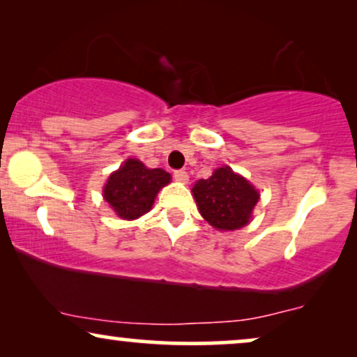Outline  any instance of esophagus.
Returning a JSON list of instances; mask_svg holds the SVG:
<instances>
[{
  "instance_id": "obj_1",
  "label": "esophagus",
  "mask_w": 357,
  "mask_h": 357,
  "mask_svg": "<svg viewBox=\"0 0 357 357\" xmlns=\"http://www.w3.org/2000/svg\"><path fill=\"white\" fill-rule=\"evenodd\" d=\"M174 179L179 183H188L189 174L184 169H178V171H174Z\"/></svg>"
}]
</instances>
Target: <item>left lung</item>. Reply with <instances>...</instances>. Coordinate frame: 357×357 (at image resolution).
Here are the masks:
<instances>
[{"instance_id": "left-lung-1", "label": "left lung", "mask_w": 357, "mask_h": 357, "mask_svg": "<svg viewBox=\"0 0 357 357\" xmlns=\"http://www.w3.org/2000/svg\"><path fill=\"white\" fill-rule=\"evenodd\" d=\"M201 215L217 230H238L251 220L259 192L243 176L223 166L192 188Z\"/></svg>"}]
</instances>
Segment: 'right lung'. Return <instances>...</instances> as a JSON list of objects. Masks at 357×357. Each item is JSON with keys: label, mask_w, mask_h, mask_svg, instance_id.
<instances>
[{"label": "right lung", "mask_w": 357, "mask_h": 357, "mask_svg": "<svg viewBox=\"0 0 357 357\" xmlns=\"http://www.w3.org/2000/svg\"><path fill=\"white\" fill-rule=\"evenodd\" d=\"M169 181L165 169H150L137 158H129L109 176L102 196L119 217L134 220L150 211L156 194Z\"/></svg>", "instance_id": "1"}]
</instances>
